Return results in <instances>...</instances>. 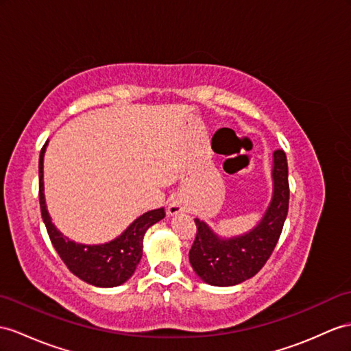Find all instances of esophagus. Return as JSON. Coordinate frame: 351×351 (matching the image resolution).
Segmentation results:
<instances>
[{
    "label": "esophagus",
    "instance_id": "obj_1",
    "mask_svg": "<svg viewBox=\"0 0 351 351\" xmlns=\"http://www.w3.org/2000/svg\"><path fill=\"white\" fill-rule=\"evenodd\" d=\"M169 213H171V215H177V213H180L182 211V207H180V205H178V204H176V202H173V204H171L169 205Z\"/></svg>",
    "mask_w": 351,
    "mask_h": 351
}]
</instances>
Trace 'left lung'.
<instances>
[{"label":"left lung","instance_id":"8db88e82","mask_svg":"<svg viewBox=\"0 0 351 351\" xmlns=\"http://www.w3.org/2000/svg\"><path fill=\"white\" fill-rule=\"evenodd\" d=\"M289 169L285 150L274 152V192L261 223L249 234L223 240L195 219L196 237L189 252L193 271L211 286H234L258 274L274 252L289 211Z\"/></svg>","mask_w":351,"mask_h":351}]
</instances>
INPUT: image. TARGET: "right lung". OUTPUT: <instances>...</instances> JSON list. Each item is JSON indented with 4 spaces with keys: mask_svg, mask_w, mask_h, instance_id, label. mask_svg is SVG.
I'll use <instances>...</instances> for the list:
<instances>
[{
    "mask_svg": "<svg viewBox=\"0 0 351 351\" xmlns=\"http://www.w3.org/2000/svg\"><path fill=\"white\" fill-rule=\"evenodd\" d=\"M47 143L40 152L38 160V199L41 217L45 221L50 241H52L59 258L75 277L98 287H114L125 283L138 265L143 256V238L146 230L156 221L165 217V210L158 208L144 213L128 226L125 232L116 240L99 244L84 245L64 237L50 220L45 202V184H43V158Z\"/></svg>",
    "mask_w": 351,
    "mask_h": 351,
    "instance_id": "right-lung-1",
    "label": "right lung"
}]
</instances>
